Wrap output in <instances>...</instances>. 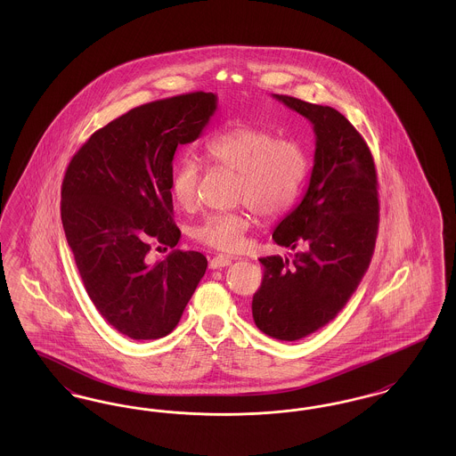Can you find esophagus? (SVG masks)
I'll list each match as a JSON object with an SVG mask.
<instances>
[{"mask_svg":"<svg viewBox=\"0 0 456 456\" xmlns=\"http://www.w3.org/2000/svg\"><path fill=\"white\" fill-rule=\"evenodd\" d=\"M231 258L229 256H224V255H217V256H214L210 263H208V266L212 268V270H216V268H224V266H229L231 265Z\"/></svg>","mask_w":456,"mask_h":456,"instance_id":"esophagus-1","label":"esophagus"}]
</instances>
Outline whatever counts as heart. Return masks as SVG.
Returning <instances> with one entry per match:
<instances>
[{
	"mask_svg": "<svg viewBox=\"0 0 456 456\" xmlns=\"http://www.w3.org/2000/svg\"><path fill=\"white\" fill-rule=\"evenodd\" d=\"M207 159L222 169L238 173L234 200L246 207L218 212L205 218L193 238L220 251H238L251 227L249 208L263 217H277L289 210L301 193L307 175V155L292 140L253 125H232L217 131L205 142ZM201 179L200 164L184 157L174 167L171 196L181 210L198 205Z\"/></svg>",
	"mask_w": 456,
	"mask_h": 456,
	"instance_id": "b5f03b06",
	"label": "heart"
}]
</instances>
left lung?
<instances>
[{
    "instance_id": "8db88e82",
    "label": "left lung",
    "mask_w": 456,
    "mask_h": 456,
    "mask_svg": "<svg viewBox=\"0 0 456 456\" xmlns=\"http://www.w3.org/2000/svg\"><path fill=\"white\" fill-rule=\"evenodd\" d=\"M273 97L309 119L316 134L307 191L272 236L279 246L307 249L292 263L260 258L251 309L263 333L296 342L330 323L368 272L379 225L378 174L368 143L337 109Z\"/></svg>"
}]
</instances>
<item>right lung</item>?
I'll return each instance as SVG.
<instances>
[{
	"label": "right lung",
	"mask_w": 456,
	"mask_h": 456,
	"mask_svg": "<svg viewBox=\"0 0 456 456\" xmlns=\"http://www.w3.org/2000/svg\"><path fill=\"white\" fill-rule=\"evenodd\" d=\"M217 109L212 92L153 101L95 131L66 167L61 222L88 297L133 340L166 337L207 270L198 251L174 249L171 177L177 145L195 142ZM157 243L174 251L157 264Z\"/></svg>",
	"instance_id": "1"
}]
</instances>
